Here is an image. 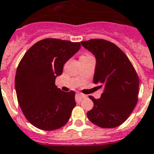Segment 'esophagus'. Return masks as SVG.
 Masks as SVG:
<instances>
[{"label":"esophagus","mask_w":154,"mask_h":154,"mask_svg":"<svg viewBox=\"0 0 154 154\" xmlns=\"http://www.w3.org/2000/svg\"><path fill=\"white\" fill-rule=\"evenodd\" d=\"M77 96L79 97V98H80V99H82V98H85V97H87L85 94H81V93L77 94Z\"/></svg>","instance_id":"obj_1"}]
</instances>
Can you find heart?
Segmentation results:
<instances>
[{"mask_svg": "<svg viewBox=\"0 0 154 154\" xmlns=\"http://www.w3.org/2000/svg\"><path fill=\"white\" fill-rule=\"evenodd\" d=\"M88 56H90V55H85V56H83V57H88Z\"/></svg>", "mask_w": 154, "mask_h": 154, "instance_id": "heart-1", "label": "heart"}]
</instances>
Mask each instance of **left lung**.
Returning a JSON list of instances; mask_svg holds the SVG:
<instances>
[{
	"mask_svg": "<svg viewBox=\"0 0 154 154\" xmlns=\"http://www.w3.org/2000/svg\"><path fill=\"white\" fill-rule=\"evenodd\" d=\"M94 56V83L103 90L93 109L87 113L92 123L101 128H115L122 124L134 109L138 100L139 78L126 55L114 43L104 39L81 42Z\"/></svg>",
	"mask_w": 154,
	"mask_h": 154,
	"instance_id": "8db88e82",
	"label": "left lung"
}]
</instances>
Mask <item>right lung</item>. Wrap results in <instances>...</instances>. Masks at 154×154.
<instances>
[{
    "label": "right lung",
    "instance_id": "1",
    "mask_svg": "<svg viewBox=\"0 0 154 154\" xmlns=\"http://www.w3.org/2000/svg\"><path fill=\"white\" fill-rule=\"evenodd\" d=\"M81 49L80 42L45 38L24 55L15 75V90L24 116L42 130L61 128L75 107V92H64L55 81L63 65Z\"/></svg>",
    "mask_w": 154,
    "mask_h": 154
}]
</instances>
